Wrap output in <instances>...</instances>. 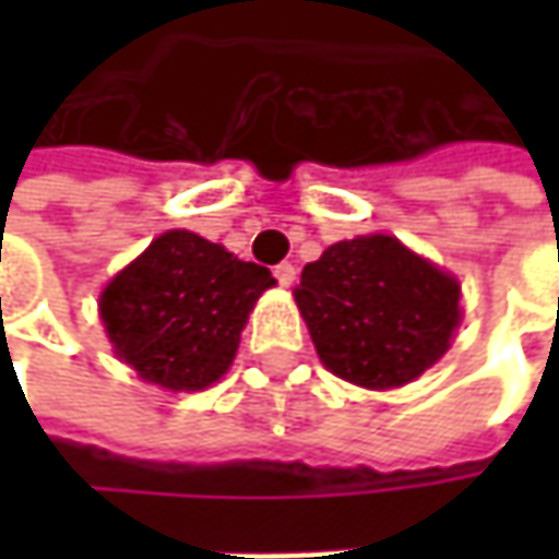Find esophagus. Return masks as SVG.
I'll return each instance as SVG.
<instances>
[{"label": "esophagus", "instance_id": "34e87169", "mask_svg": "<svg viewBox=\"0 0 559 559\" xmlns=\"http://www.w3.org/2000/svg\"><path fill=\"white\" fill-rule=\"evenodd\" d=\"M276 280H280V286H292L295 283V264H289V261H283V264H276Z\"/></svg>", "mask_w": 559, "mask_h": 559}]
</instances>
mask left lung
I'll return each mask as SVG.
<instances>
[{"label": "left lung", "instance_id": "1", "mask_svg": "<svg viewBox=\"0 0 559 559\" xmlns=\"http://www.w3.org/2000/svg\"><path fill=\"white\" fill-rule=\"evenodd\" d=\"M295 301L323 367L364 389L414 382L461 326V283L382 233L326 248Z\"/></svg>", "mask_w": 559, "mask_h": 559}]
</instances>
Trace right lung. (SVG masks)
I'll use <instances>...</instances> for the list:
<instances>
[{"mask_svg":"<svg viewBox=\"0 0 559 559\" xmlns=\"http://www.w3.org/2000/svg\"><path fill=\"white\" fill-rule=\"evenodd\" d=\"M267 267L189 229H167L98 295L115 355L170 392H202L229 370Z\"/></svg>","mask_w":559,"mask_h":559,"instance_id":"1","label":"right lung"}]
</instances>
